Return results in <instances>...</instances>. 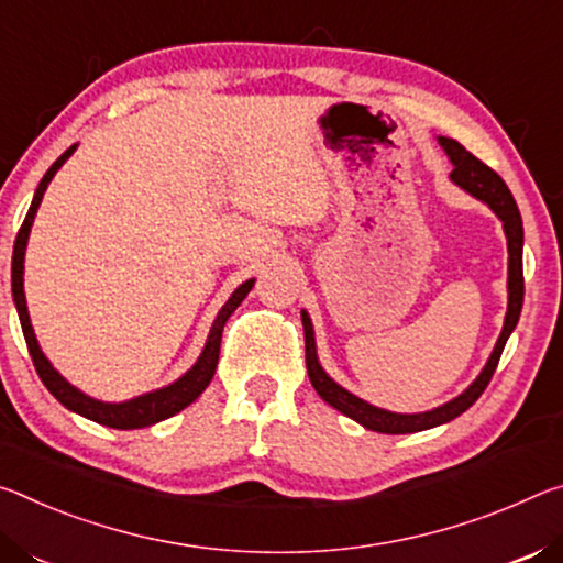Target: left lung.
Masks as SVG:
<instances>
[{"label":"left lung","instance_id":"8db88e82","mask_svg":"<svg viewBox=\"0 0 563 563\" xmlns=\"http://www.w3.org/2000/svg\"><path fill=\"white\" fill-rule=\"evenodd\" d=\"M439 142L446 150L449 159L454 162V172H451V179H454L462 189H466L468 195H474L476 199L486 201V205H489L496 211V217L504 221L506 242H509V311H506V321H504L499 342H496L489 362H486L484 372L478 374V379L472 386H468V389L462 396H456L454 401H449L439 409L423 411V413H391V411L376 409V407H372V404L362 401L358 396L349 394L346 389H342V386L331 382L329 376L324 374V368L319 366L317 346H314V329H311V321L307 317V311H301L303 346H307V372H309L311 386H314L317 394L329 404V407L342 411L344 417L358 421L366 429L379 431V434H411V431H423V429L439 427V423H446L451 419H456L459 413H464L478 399V396L484 394L486 386H489L492 376L496 372V364H499L501 352L506 346V339H509V334L514 331L516 321H519V314H521V303H523V266H521L523 227H521L519 207H516L509 187H506L504 179L492 167H486L482 159H476L472 152H466L456 140H449V136H439Z\"/></svg>","mask_w":563,"mask_h":563}]
</instances>
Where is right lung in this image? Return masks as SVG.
<instances>
[{
  "mask_svg": "<svg viewBox=\"0 0 563 563\" xmlns=\"http://www.w3.org/2000/svg\"><path fill=\"white\" fill-rule=\"evenodd\" d=\"M77 150V144H71L67 152H64L57 162L52 164L49 172L44 174V179L40 181V187H36V195L32 199V207L26 211V217L20 227V234H16V242H14V254H12V294H14V303H16V311H20V321H22V331H24V339H26V349H30L32 354V362L36 374H40V379L47 386L49 394L57 399L64 407L81 413V417H87L97 423H104V427H112V429H142V427H152V423L162 421V419H169L174 413L187 409L191 401L197 399V396L207 389L211 376L217 372V362H219V349H221V331H224L227 319L234 314V309L239 303L244 301V297L254 287V279L244 282L242 287H239L229 301L221 307L219 317L214 319V327H211V334L207 339V346L205 352H201L199 362L189 368L187 374L181 376L179 382H174L172 386H164L159 391H152V394H144V396H136L132 401H124V404H104V401H97L91 399V396H85L79 389H74L69 382H64L62 376L54 372L52 364L47 362V356L42 354L40 344H36L34 339V329L30 324V311H26V299H24V249H26V239H30V229H32V221L36 209H40V201L44 197V191H47V184L52 181L54 174L62 167L64 162L69 159L71 152Z\"/></svg>",
  "mask_w": 563,
  "mask_h": 563,
  "instance_id": "add662e5",
  "label": "right lung"
}]
</instances>
